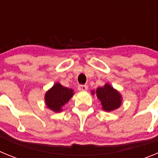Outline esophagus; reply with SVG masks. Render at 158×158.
<instances>
[{"label":"esophagus","instance_id":"obj_1","mask_svg":"<svg viewBox=\"0 0 158 158\" xmlns=\"http://www.w3.org/2000/svg\"><path fill=\"white\" fill-rule=\"evenodd\" d=\"M77 89L79 91H86V90H88V86L87 85H79L78 86Z\"/></svg>","mask_w":158,"mask_h":158}]
</instances>
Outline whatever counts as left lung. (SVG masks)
Here are the masks:
<instances>
[{
  "label": "left lung",
  "mask_w": 158,
  "mask_h": 158,
  "mask_svg": "<svg viewBox=\"0 0 158 158\" xmlns=\"http://www.w3.org/2000/svg\"><path fill=\"white\" fill-rule=\"evenodd\" d=\"M92 94L97 96L101 103L102 109L107 112L118 109L122 104V95L108 83H106L103 87L97 88L96 91L92 90Z\"/></svg>",
  "instance_id": "1"
}]
</instances>
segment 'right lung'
<instances>
[{
  "mask_svg": "<svg viewBox=\"0 0 158 158\" xmlns=\"http://www.w3.org/2000/svg\"><path fill=\"white\" fill-rule=\"evenodd\" d=\"M73 95L74 93L72 89L64 87L60 83L56 82L46 93L44 96L46 106L54 112H60L62 111V107Z\"/></svg>",
  "mask_w": 158,
  "mask_h": 158,
  "instance_id": "obj_1",
  "label": "right lung"
}]
</instances>
